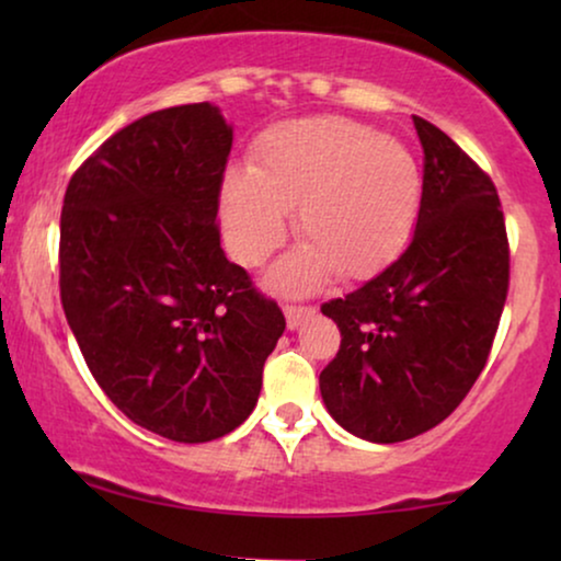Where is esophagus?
Wrapping results in <instances>:
<instances>
[{
    "mask_svg": "<svg viewBox=\"0 0 561 561\" xmlns=\"http://www.w3.org/2000/svg\"><path fill=\"white\" fill-rule=\"evenodd\" d=\"M313 313H317V309H313V306H296V304H290V306H286V324H288V329H298L306 319H311Z\"/></svg>",
    "mask_w": 561,
    "mask_h": 561,
    "instance_id": "34e87169",
    "label": "esophagus"
}]
</instances>
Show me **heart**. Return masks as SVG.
Here are the masks:
<instances>
[{"instance_id":"heart-1","label":"heart","mask_w":561,"mask_h":561,"mask_svg":"<svg viewBox=\"0 0 561 561\" xmlns=\"http://www.w3.org/2000/svg\"><path fill=\"white\" fill-rule=\"evenodd\" d=\"M421 168L396 137L363 122L311 117L273 127L252 171L227 173L221 221L232 255L260 265L296 211L301 252L280 263L273 286L306 290L329 271L363 280L393 263L416 227Z\"/></svg>"}]
</instances>
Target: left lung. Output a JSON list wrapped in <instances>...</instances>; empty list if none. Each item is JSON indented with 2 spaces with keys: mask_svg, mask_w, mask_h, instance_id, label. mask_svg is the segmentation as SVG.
I'll use <instances>...</instances> for the list:
<instances>
[{
  "mask_svg": "<svg viewBox=\"0 0 561 561\" xmlns=\"http://www.w3.org/2000/svg\"><path fill=\"white\" fill-rule=\"evenodd\" d=\"M416 232L401 257L344 298L321 304L340 327L319 375L347 432L396 444L442 424L480 378L508 296L511 250L490 175L432 122Z\"/></svg>",
  "mask_w": 561,
  "mask_h": 561,
  "instance_id": "1",
  "label": "left lung"
}]
</instances>
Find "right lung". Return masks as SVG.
<instances>
[{"label": "right lung", "instance_id": "right-lung-1", "mask_svg": "<svg viewBox=\"0 0 561 561\" xmlns=\"http://www.w3.org/2000/svg\"><path fill=\"white\" fill-rule=\"evenodd\" d=\"M232 127L217 106L145 114L68 181L60 304L99 388L171 442L219 439L255 409L286 329L219 248Z\"/></svg>", "mask_w": 561, "mask_h": 561}]
</instances>
